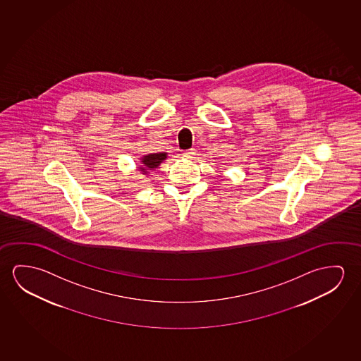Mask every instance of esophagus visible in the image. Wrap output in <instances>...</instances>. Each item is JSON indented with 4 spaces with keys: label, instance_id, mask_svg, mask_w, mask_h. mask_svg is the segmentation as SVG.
<instances>
[{
    "label": "esophagus",
    "instance_id": "esophagus-1",
    "mask_svg": "<svg viewBox=\"0 0 361 361\" xmlns=\"http://www.w3.org/2000/svg\"><path fill=\"white\" fill-rule=\"evenodd\" d=\"M195 155H196V150L195 149H190V150L185 151L183 154L185 159H192Z\"/></svg>",
    "mask_w": 361,
    "mask_h": 361
}]
</instances>
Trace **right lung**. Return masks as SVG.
<instances>
[{
  "label": "right lung",
  "mask_w": 361,
  "mask_h": 361,
  "mask_svg": "<svg viewBox=\"0 0 361 361\" xmlns=\"http://www.w3.org/2000/svg\"><path fill=\"white\" fill-rule=\"evenodd\" d=\"M167 159V152H156V154H147V155L141 156L139 159V171L142 175L149 176V173L156 167L160 166L164 161Z\"/></svg>",
  "instance_id": "right-lung-1"
}]
</instances>
